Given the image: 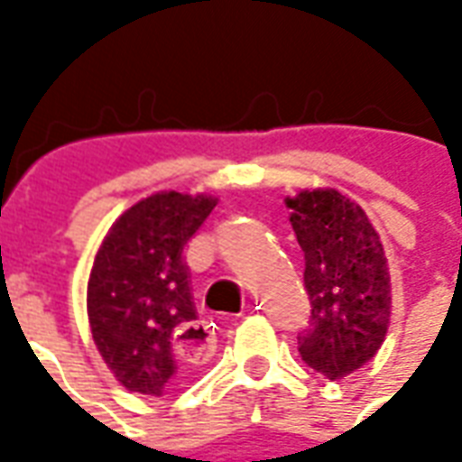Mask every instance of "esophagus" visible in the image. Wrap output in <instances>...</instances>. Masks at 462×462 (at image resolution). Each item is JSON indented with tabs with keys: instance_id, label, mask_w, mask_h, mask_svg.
<instances>
[{
	"instance_id": "esophagus-1",
	"label": "esophagus",
	"mask_w": 462,
	"mask_h": 462,
	"mask_svg": "<svg viewBox=\"0 0 462 462\" xmlns=\"http://www.w3.org/2000/svg\"><path fill=\"white\" fill-rule=\"evenodd\" d=\"M175 348L185 361L205 364L215 354V331L205 321H188L175 331Z\"/></svg>"
}]
</instances>
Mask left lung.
<instances>
[{"mask_svg":"<svg viewBox=\"0 0 462 462\" xmlns=\"http://www.w3.org/2000/svg\"><path fill=\"white\" fill-rule=\"evenodd\" d=\"M304 252L311 329L300 337L301 361L331 381L376 356L391 324V272L376 227L361 205L334 188L284 198Z\"/></svg>","mask_w":462,"mask_h":462,"instance_id":"left-lung-1","label":"left lung"}]
</instances>
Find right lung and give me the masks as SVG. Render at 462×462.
Returning a JSON list of instances; mask_svg holds the SVG:
<instances>
[{
    "label": "right lung",
    "mask_w": 462,
    "mask_h": 462,
    "mask_svg": "<svg viewBox=\"0 0 462 462\" xmlns=\"http://www.w3.org/2000/svg\"><path fill=\"white\" fill-rule=\"evenodd\" d=\"M215 195L161 190L108 227L86 287L91 337L123 388L162 396L198 364L175 348V331L198 321L182 247L198 232Z\"/></svg>",
    "instance_id": "right-lung-1"
}]
</instances>
